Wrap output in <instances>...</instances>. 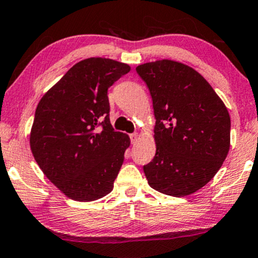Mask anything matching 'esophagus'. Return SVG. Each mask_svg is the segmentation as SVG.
<instances>
[{
    "label": "esophagus",
    "mask_w": 258,
    "mask_h": 258,
    "mask_svg": "<svg viewBox=\"0 0 258 258\" xmlns=\"http://www.w3.org/2000/svg\"><path fill=\"white\" fill-rule=\"evenodd\" d=\"M140 138V135L138 133H134V134H130V140H132V144H136L138 142V140Z\"/></svg>",
    "instance_id": "1"
}]
</instances>
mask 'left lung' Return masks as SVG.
<instances>
[{
	"label": "left lung",
	"instance_id": "8db88e82",
	"mask_svg": "<svg viewBox=\"0 0 258 258\" xmlns=\"http://www.w3.org/2000/svg\"><path fill=\"white\" fill-rule=\"evenodd\" d=\"M136 72L147 85L157 119V151L144 166L148 184L165 195L194 194L227 157L231 118L226 106L200 73L180 62H148Z\"/></svg>",
	"mask_w": 258,
	"mask_h": 258
}]
</instances>
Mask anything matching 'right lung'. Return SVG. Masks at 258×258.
Instances as JSON below:
<instances>
[{
  "label": "right lung",
  "instance_id": "1",
  "mask_svg": "<svg viewBox=\"0 0 258 258\" xmlns=\"http://www.w3.org/2000/svg\"><path fill=\"white\" fill-rule=\"evenodd\" d=\"M130 67L110 58L78 62L43 95L30 134L32 154L69 199L94 201L113 189L130 146L110 123V86Z\"/></svg>",
  "mask_w": 258,
  "mask_h": 258
}]
</instances>
